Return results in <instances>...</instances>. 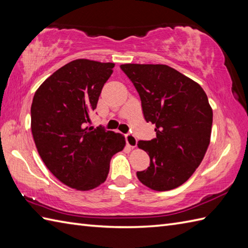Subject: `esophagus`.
Returning <instances> with one entry per match:
<instances>
[{"mask_svg":"<svg viewBox=\"0 0 248 248\" xmlns=\"http://www.w3.org/2000/svg\"><path fill=\"white\" fill-rule=\"evenodd\" d=\"M125 141H127V144L131 148H134L138 145V140H136L135 136L131 133L125 134Z\"/></svg>","mask_w":248,"mask_h":248,"instance_id":"obj_1","label":"esophagus"}]
</instances>
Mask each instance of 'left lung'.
<instances>
[{
    "instance_id": "8db88e82",
    "label": "left lung",
    "mask_w": 248,
    "mask_h": 248,
    "mask_svg": "<svg viewBox=\"0 0 248 248\" xmlns=\"http://www.w3.org/2000/svg\"><path fill=\"white\" fill-rule=\"evenodd\" d=\"M138 91L147 123L156 138L138 146L150 166L139 180L155 191L180 186L202 163L210 144L213 113L202 86L166 65H120Z\"/></svg>"
}]
</instances>
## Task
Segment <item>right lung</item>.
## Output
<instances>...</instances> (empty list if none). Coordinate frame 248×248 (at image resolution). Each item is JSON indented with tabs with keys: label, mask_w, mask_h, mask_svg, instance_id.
I'll return each mask as SVG.
<instances>
[{
	"label": "right lung",
	"mask_w": 248,
	"mask_h": 248,
	"mask_svg": "<svg viewBox=\"0 0 248 248\" xmlns=\"http://www.w3.org/2000/svg\"><path fill=\"white\" fill-rule=\"evenodd\" d=\"M114 66L72 61L46 78L33 98L31 129L38 154L61 182L78 191L107 180L110 159L125 145L120 133L88 124Z\"/></svg>",
	"instance_id": "obj_1"
}]
</instances>
